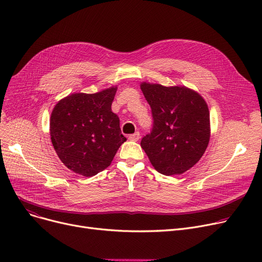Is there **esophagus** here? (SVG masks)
<instances>
[{
  "mask_svg": "<svg viewBox=\"0 0 262 262\" xmlns=\"http://www.w3.org/2000/svg\"><path fill=\"white\" fill-rule=\"evenodd\" d=\"M139 138H140V134L137 132V133H135V134H133V135H129L128 136V139L130 140V141H138L139 140Z\"/></svg>",
  "mask_w": 262,
  "mask_h": 262,
  "instance_id": "34e87169",
  "label": "esophagus"
}]
</instances>
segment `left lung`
Segmentation results:
<instances>
[{"label": "left lung", "instance_id": "8db88e82", "mask_svg": "<svg viewBox=\"0 0 262 262\" xmlns=\"http://www.w3.org/2000/svg\"><path fill=\"white\" fill-rule=\"evenodd\" d=\"M152 109L153 129L141 140L150 163L163 175L183 174L202 158L210 139L207 103L185 86L141 82Z\"/></svg>", "mask_w": 262, "mask_h": 262}]
</instances>
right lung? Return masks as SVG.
Wrapping results in <instances>:
<instances>
[{"mask_svg": "<svg viewBox=\"0 0 262 262\" xmlns=\"http://www.w3.org/2000/svg\"><path fill=\"white\" fill-rule=\"evenodd\" d=\"M117 87L96 93H72L55 105L50 135L55 152L71 171L91 177L112 163L126 141L112 104Z\"/></svg>", "mask_w": 262, "mask_h": 262, "instance_id": "add662e5", "label": "right lung"}]
</instances>
